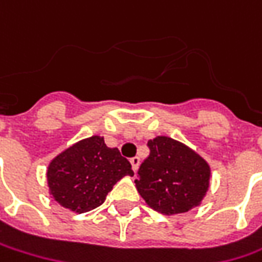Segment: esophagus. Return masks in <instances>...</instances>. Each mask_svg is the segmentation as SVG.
<instances>
[{"instance_id":"34e87169","label":"esophagus","mask_w":262,"mask_h":262,"mask_svg":"<svg viewBox=\"0 0 262 262\" xmlns=\"http://www.w3.org/2000/svg\"><path fill=\"white\" fill-rule=\"evenodd\" d=\"M131 165H133V169H134V172H137L138 170V166H140V157H133L131 160Z\"/></svg>"}]
</instances>
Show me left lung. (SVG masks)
I'll use <instances>...</instances> for the list:
<instances>
[{"mask_svg":"<svg viewBox=\"0 0 262 262\" xmlns=\"http://www.w3.org/2000/svg\"><path fill=\"white\" fill-rule=\"evenodd\" d=\"M150 155L134 181L147 206L166 216L201 204L210 186V166L192 148L170 137L148 140Z\"/></svg>","mask_w":262,"mask_h":262,"instance_id":"obj_1","label":"left lung"}]
</instances>
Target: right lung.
<instances>
[{"mask_svg": "<svg viewBox=\"0 0 262 262\" xmlns=\"http://www.w3.org/2000/svg\"><path fill=\"white\" fill-rule=\"evenodd\" d=\"M134 175L131 163L118 148H109L103 137L77 141L55 156L46 170L49 194L74 213L102 206L107 192L124 176Z\"/></svg>", "mask_w": 262, "mask_h": 262, "instance_id": "1", "label": "right lung"}]
</instances>
